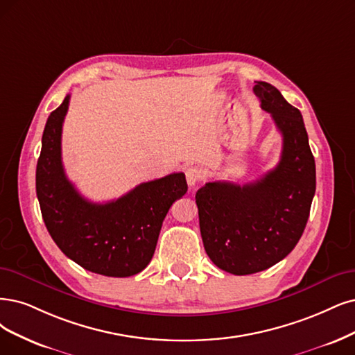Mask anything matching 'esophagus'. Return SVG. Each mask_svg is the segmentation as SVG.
I'll return each instance as SVG.
<instances>
[{
    "label": "esophagus",
    "mask_w": 355,
    "mask_h": 355,
    "mask_svg": "<svg viewBox=\"0 0 355 355\" xmlns=\"http://www.w3.org/2000/svg\"><path fill=\"white\" fill-rule=\"evenodd\" d=\"M202 178H203V171L200 168L190 166L186 169V180H187V184L190 187L198 184L199 181H202Z\"/></svg>",
    "instance_id": "34e87169"
}]
</instances>
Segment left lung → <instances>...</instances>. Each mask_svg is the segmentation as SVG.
I'll return each instance as SVG.
<instances>
[{"label": "left lung", "mask_w": 355, "mask_h": 355, "mask_svg": "<svg viewBox=\"0 0 355 355\" xmlns=\"http://www.w3.org/2000/svg\"><path fill=\"white\" fill-rule=\"evenodd\" d=\"M253 90L282 135L279 164L254 182L211 181L196 193L205 250L232 275L265 270L290 254L316 191V165L301 112L266 82H256Z\"/></svg>", "instance_id": "obj_1"}]
</instances>
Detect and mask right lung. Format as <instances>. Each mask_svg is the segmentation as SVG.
Returning a JSON list of instances; mask_svg holds the SVG:
<instances>
[{
    "instance_id": "add662e5",
    "label": "right lung",
    "mask_w": 355,
    "mask_h": 355,
    "mask_svg": "<svg viewBox=\"0 0 355 355\" xmlns=\"http://www.w3.org/2000/svg\"><path fill=\"white\" fill-rule=\"evenodd\" d=\"M70 95L45 124L36 165V196L42 218L60 250L83 269L125 278L141 272L155 253L162 222L187 193L182 173L141 182L107 203L86 200L64 173L61 133Z\"/></svg>"
}]
</instances>
